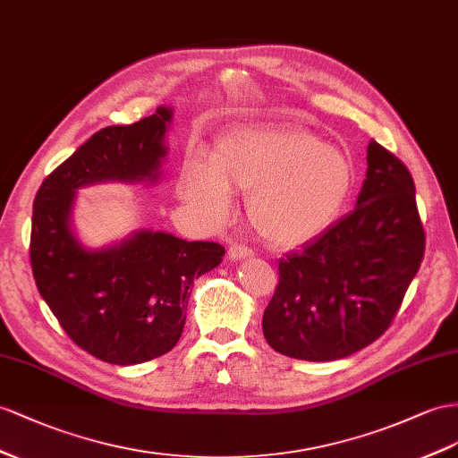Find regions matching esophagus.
<instances>
[{"instance_id":"esophagus-1","label":"esophagus","mask_w":458,"mask_h":458,"mask_svg":"<svg viewBox=\"0 0 458 458\" xmlns=\"http://www.w3.org/2000/svg\"><path fill=\"white\" fill-rule=\"evenodd\" d=\"M248 257H251V250L245 248V245H230L228 250L230 261H242V259H248Z\"/></svg>"}]
</instances>
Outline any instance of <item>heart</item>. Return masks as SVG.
<instances>
[{"instance_id": "heart-1", "label": "heart", "mask_w": 458, "mask_h": 458, "mask_svg": "<svg viewBox=\"0 0 458 458\" xmlns=\"http://www.w3.org/2000/svg\"><path fill=\"white\" fill-rule=\"evenodd\" d=\"M354 170L341 150L296 127H245L216 140L210 168L193 158L183 197L208 225H225L232 195H248V218L276 250L329 230L348 201Z\"/></svg>"}]
</instances>
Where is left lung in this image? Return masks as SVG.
<instances>
[{"label": "left lung", "instance_id": "8db88e82", "mask_svg": "<svg viewBox=\"0 0 458 458\" xmlns=\"http://www.w3.org/2000/svg\"><path fill=\"white\" fill-rule=\"evenodd\" d=\"M424 248L412 175L371 140L356 208L280 259L278 286L263 313L267 343L308 361L366 348L389 329Z\"/></svg>", "mask_w": 458, "mask_h": 458}]
</instances>
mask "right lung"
I'll return each mask as SVG.
<instances>
[{"mask_svg":"<svg viewBox=\"0 0 458 458\" xmlns=\"http://www.w3.org/2000/svg\"><path fill=\"white\" fill-rule=\"evenodd\" d=\"M170 106L92 135L44 180L34 199L30 265L42 300L72 341L95 358L135 366L180 341L193 280L225 257L215 242L135 230L90 250L73 230L77 191L95 183H157L166 160Z\"/></svg>","mask_w":458,"mask_h":458,"instance_id":"right-lung-1","label":"right lung"}]
</instances>
